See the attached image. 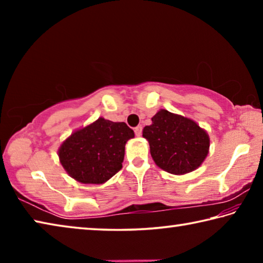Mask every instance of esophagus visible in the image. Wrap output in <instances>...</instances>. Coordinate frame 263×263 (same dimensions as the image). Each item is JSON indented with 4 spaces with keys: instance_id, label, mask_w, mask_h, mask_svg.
<instances>
[{
    "instance_id": "1",
    "label": "esophagus",
    "mask_w": 263,
    "mask_h": 263,
    "mask_svg": "<svg viewBox=\"0 0 263 263\" xmlns=\"http://www.w3.org/2000/svg\"><path fill=\"white\" fill-rule=\"evenodd\" d=\"M135 133H136V136H137V137H140V136H141V133H142V127H141V126H137V127H135Z\"/></svg>"
}]
</instances>
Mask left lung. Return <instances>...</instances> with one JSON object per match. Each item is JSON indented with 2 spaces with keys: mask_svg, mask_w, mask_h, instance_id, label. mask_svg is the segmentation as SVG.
I'll use <instances>...</instances> for the list:
<instances>
[{
  "mask_svg": "<svg viewBox=\"0 0 263 263\" xmlns=\"http://www.w3.org/2000/svg\"><path fill=\"white\" fill-rule=\"evenodd\" d=\"M142 137L148 140L157 166L174 175L197 169L205 160L210 138L196 122L161 109L145 126Z\"/></svg>",
  "mask_w": 263,
  "mask_h": 263,
  "instance_id": "1",
  "label": "left lung"
}]
</instances>
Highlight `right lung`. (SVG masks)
<instances>
[{
    "mask_svg": "<svg viewBox=\"0 0 263 263\" xmlns=\"http://www.w3.org/2000/svg\"><path fill=\"white\" fill-rule=\"evenodd\" d=\"M135 132L125 123L100 117L73 132L58 154L70 177L84 184H102L121 171L125 144Z\"/></svg>",
    "mask_w": 263,
    "mask_h": 263,
    "instance_id": "add662e5",
    "label": "right lung"
}]
</instances>
